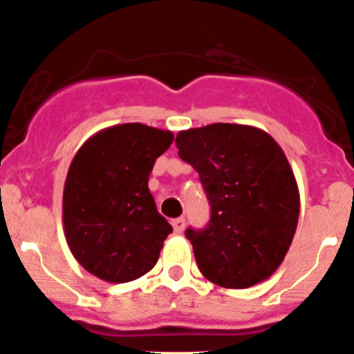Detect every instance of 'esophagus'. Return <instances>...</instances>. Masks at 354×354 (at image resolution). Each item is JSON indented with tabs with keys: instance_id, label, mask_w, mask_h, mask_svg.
<instances>
[{
	"instance_id": "esophagus-1",
	"label": "esophagus",
	"mask_w": 354,
	"mask_h": 354,
	"mask_svg": "<svg viewBox=\"0 0 354 354\" xmlns=\"http://www.w3.org/2000/svg\"><path fill=\"white\" fill-rule=\"evenodd\" d=\"M171 223H173L174 232H176V234L183 232V229H185V218H174V220Z\"/></svg>"
}]
</instances>
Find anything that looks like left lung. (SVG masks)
Instances as JSON below:
<instances>
[{
  "instance_id": "left-lung-1",
  "label": "left lung",
  "mask_w": 354,
  "mask_h": 354,
  "mask_svg": "<svg viewBox=\"0 0 354 354\" xmlns=\"http://www.w3.org/2000/svg\"><path fill=\"white\" fill-rule=\"evenodd\" d=\"M176 147L211 204L206 229L187 230L203 276L234 290L266 281L299 222V187L285 151L266 131L243 124L180 131Z\"/></svg>"
}]
</instances>
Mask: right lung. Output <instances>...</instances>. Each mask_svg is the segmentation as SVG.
I'll list each match as a JSON object with an SVG mask.
<instances>
[{"mask_svg":"<svg viewBox=\"0 0 354 354\" xmlns=\"http://www.w3.org/2000/svg\"><path fill=\"white\" fill-rule=\"evenodd\" d=\"M171 131L118 124L88 138L69 164L62 223L73 257L108 283H127L157 263L173 227L148 188L153 164L173 143Z\"/></svg>","mask_w":354,"mask_h":354,"instance_id":"right-lung-1","label":"right lung"}]
</instances>
